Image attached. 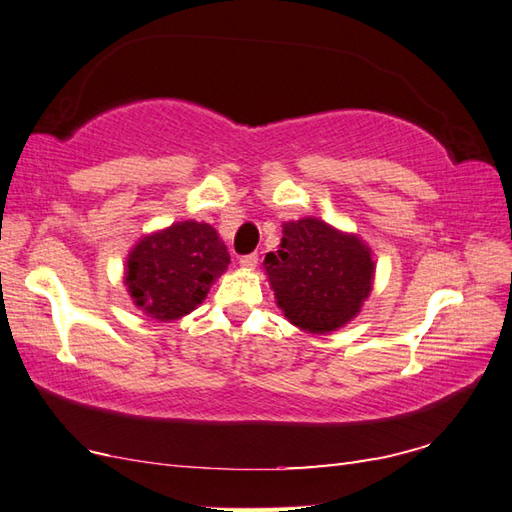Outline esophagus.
I'll return each instance as SVG.
<instances>
[{
  "mask_svg": "<svg viewBox=\"0 0 512 512\" xmlns=\"http://www.w3.org/2000/svg\"><path fill=\"white\" fill-rule=\"evenodd\" d=\"M257 262H259V257H257L255 253H250V255H242V257H239V266L246 268V270H253V268L257 266Z\"/></svg>",
  "mask_w": 512,
  "mask_h": 512,
  "instance_id": "34e87169",
  "label": "esophagus"
}]
</instances>
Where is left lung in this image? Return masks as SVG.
Masks as SVG:
<instances>
[{"mask_svg":"<svg viewBox=\"0 0 512 512\" xmlns=\"http://www.w3.org/2000/svg\"><path fill=\"white\" fill-rule=\"evenodd\" d=\"M264 270L284 317L303 332L328 334L361 312L374 281L372 250L358 235L317 217L284 224Z\"/></svg>","mask_w":512,"mask_h":512,"instance_id":"1","label":"left lung"}]
</instances>
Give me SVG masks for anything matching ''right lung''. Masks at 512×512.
Segmentation results:
<instances>
[{
  "label": "right lung",
  "mask_w": 512,
  "mask_h": 512,
  "mask_svg": "<svg viewBox=\"0 0 512 512\" xmlns=\"http://www.w3.org/2000/svg\"><path fill=\"white\" fill-rule=\"evenodd\" d=\"M231 255L211 224L176 222L145 235L129 250L125 286L156 321H178L206 299Z\"/></svg>",
  "instance_id": "add662e5"
}]
</instances>
